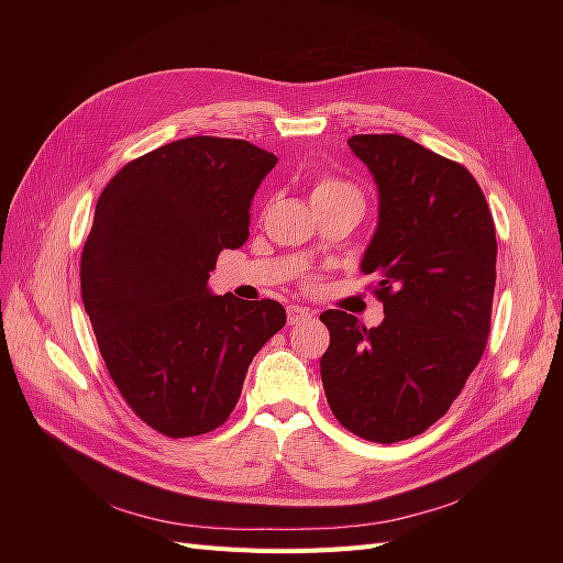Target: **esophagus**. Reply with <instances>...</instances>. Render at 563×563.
<instances>
[{
    "instance_id": "obj_1",
    "label": "esophagus",
    "mask_w": 563,
    "mask_h": 563,
    "mask_svg": "<svg viewBox=\"0 0 563 563\" xmlns=\"http://www.w3.org/2000/svg\"><path fill=\"white\" fill-rule=\"evenodd\" d=\"M286 312H288V323H291V327H298V323H305L312 319V312L305 308H298V305H291Z\"/></svg>"
}]
</instances>
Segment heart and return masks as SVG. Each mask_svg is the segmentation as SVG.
<instances>
[{
  "label": "heart",
  "instance_id": "obj_1",
  "mask_svg": "<svg viewBox=\"0 0 563 563\" xmlns=\"http://www.w3.org/2000/svg\"><path fill=\"white\" fill-rule=\"evenodd\" d=\"M340 197H352L360 199V190L354 185H350L347 180H340L335 176H321L314 180L312 185V201L317 199H340Z\"/></svg>",
  "mask_w": 563,
  "mask_h": 563
}]
</instances>
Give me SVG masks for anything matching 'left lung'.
Instances as JSON below:
<instances>
[{"label":"left lung","instance_id":"1","mask_svg":"<svg viewBox=\"0 0 563 563\" xmlns=\"http://www.w3.org/2000/svg\"><path fill=\"white\" fill-rule=\"evenodd\" d=\"M376 178L378 230L362 269L376 275L380 327L321 312L331 333L321 383L352 434L395 444L444 416L479 364L496 288V225L463 164L397 133L347 141Z\"/></svg>","mask_w":563,"mask_h":563}]
</instances>
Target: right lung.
I'll return each instance as SVG.
<instances>
[{"label": "right lung", "mask_w": 563, "mask_h": 563, "mask_svg": "<svg viewBox=\"0 0 563 563\" xmlns=\"http://www.w3.org/2000/svg\"><path fill=\"white\" fill-rule=\"evenodd\" d=\"M275 164L249 141L195 135L124 164L98 197L84 310L119 395L164 437L220 428L253 356L284 329L277 300L209 291L218 253L249 240L253 195Z\"/></svg>", "instance_id": "right-lung-1"}]
</instances>
